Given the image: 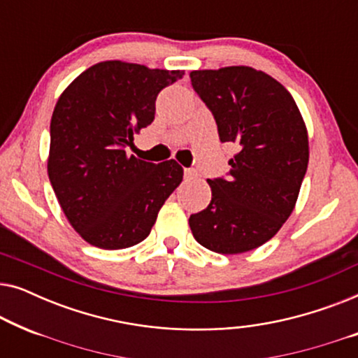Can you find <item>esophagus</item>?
I'll return each mask as SVG.
<instances>
[{
	"label": "esophagus",
	"instance_id": "esophagus-1",
	"mask_svg": "<svg viewBox=\"0 0 358 358\" xmlns=\"http://www.w3.org/2000/svg\"><path fill=\"white\" fill-rule=\"evenodd\" d=\"M184 176H185V179H192L197 176V173H195L194 169H184Z\"/></svg>",
	"mask_w": 358,
	"mask_h": 358
}]
</instances>
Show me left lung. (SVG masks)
Instances as JSON below:
<instances>
[{"mask_svg":"<svg viewBox=\"0 0 358 358\" xmlns=\"http://www.w3.org/2000/svg\"><path fill=\"white\" fill-rule=\"evenodd\" d=\"M190 80L212 110L220 140L239 145L228 180L207 179L212 200L190 215V229L213 252L252 251L295 208L310 159L305 120L290 92L251 66L195 70Z\"/></svg>","mask_w":358,"mask_h":358,"instance_id":"8db88e82","label":"left lung"}]
</instances>
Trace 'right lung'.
Instances as JSON below:
<instances>
[{
    "label": "right lung",
    "mask_w": 358,
    "mask_h": 358,
    "mask_svg": "<svg viewBox=\"0 0 358 358\" xmlns=\"http://www.w3.org/2000/svg\"><path fill=\"white\" fill-rule=\"evenodd\" d=\"M182 76V70L107 60L83 71L58 97L48 179L68 222L92 246L124 249L143 241L182 180L174 159L146 163L125 151L134 134L153 122L159 91Z\"/></svg>",
    "instance_id": "1"
}]
</instances>
